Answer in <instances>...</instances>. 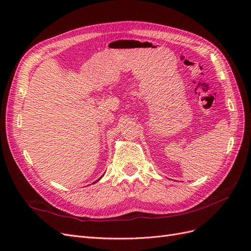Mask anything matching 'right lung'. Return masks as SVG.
<instances>
[{"mask_svg":"<svg viewBox=\"0 0 251 251\" xmlns=\"http://www.w3.org/2000/svg\"><path fill=\"white\" fill-rule=\"evenodd\" d=\"M100 178H101V177H100ZM100 179H98V180H100ZM98 180H97V181H98ZM97 181H95V182H97Z\"/></svg>","mask_w":251,"mask_h":251,"instance_id":"add662e5","label":"right lung"}]
</instances>
